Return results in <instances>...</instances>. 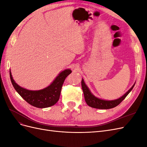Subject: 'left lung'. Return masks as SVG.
I'll return each instance as SVG.
<instances>
[{
	"label": "left lung",
	"mask_w": 147,
	"mask_h": 147,
	"mask_svg": "<svg viewBox=\"0 0 147 147\" xmlns=\"http://www.w3.org/2000/svg\"><path fill=\"white\" fill-rule=\"evenodd\" d=\"M135 83L133 84L132 86L129 90L125 94L119 98L112 100H104L98 97H96L94 95H93L92 93L90 90V89L86 86V84L84 83L83 79L82 80V87L83 91L84 99L85 102L88 106L91 107L92 108L98 109H112L117 107L119 105L121 102L125 99V97L128 95L131 90L134 88Z\"/></svg>",
	"instance_id": "1"
}]
</instances>
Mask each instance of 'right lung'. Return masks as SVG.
Returning <instances> with one entry per match:
<instances>
[{
	"label": "right lung",
	"instance_id": "1",
	"mask_svg": "<svg viewBox=\"0 0 147 147\" xmlns=\"http://www.w3.org/2000/svg\"><path fill=\"white\" fill-rule=\"evenodd\" d=\"M72 70L65 69L59 74L48 86L42 90H28L19 86L13 78L11 70L10 76L11 83L16 92L31 105L37 108H47L54 105L58 101L63 83Z\"/></svg>",
	"mask_w": 147,
	"mask_h": 147
}]
</instances>
